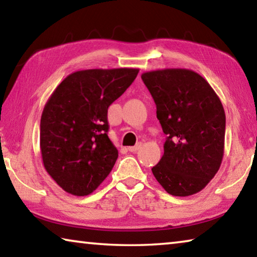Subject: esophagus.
Listing matches in <instances>:
<instances>
[{"instance_id":"obj_1","label":"esophagus","mask_w":257,"mask_h":257,"mask_svg":"<svg viewBox=\"0 0 257 257\" xmlns=\"http://www.w3.org/2000/svg\"><path fill=\"white\" fill-rule=\"evenodd\" d=\"M141 146H142V144H137L136 146H130V147H128V151L132 152V153H135V152H137L139 149H141Z\"/></svg>"}]
</instances>
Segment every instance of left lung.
Masks as SVG:
<instances>
[{
	"label": "left lung",
	"instance_id": "8db88e82",
	"mask_svg": "<svg viewBox=\"0 0 257 257\" xmlns=\"http://www.w3.org/2000/svg\"><path fill=\"white\" fill-rule=\"evenodd\" d=\"M167 135L164 154L152 172L172 196L205 188L224 154L225 113L211 85L189 69L167 68L142 75Z\"/></svg>",
	"mask_w": 257,
	"mask_h": 257
}]
</instances>
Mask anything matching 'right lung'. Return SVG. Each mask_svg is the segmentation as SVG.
<instances>
[{
	"instance_id": "add662e5",
	"label": "right lung",
	"mask_w": 257,
	"mask_h": 257,
	"mask_svg": "<svg viewBox=\"0 0 257 257\" xmlns=\"http://www.w3.org/2000/svg\"><path fill=\"white\" fill-rule=\"evenodd\" d=\"M139 69H87L61 81L44 106L40 146L45 170L75 196L92 194L111 172L118 150L107 136V108Z\"/></svg>"
}]
</instances>
